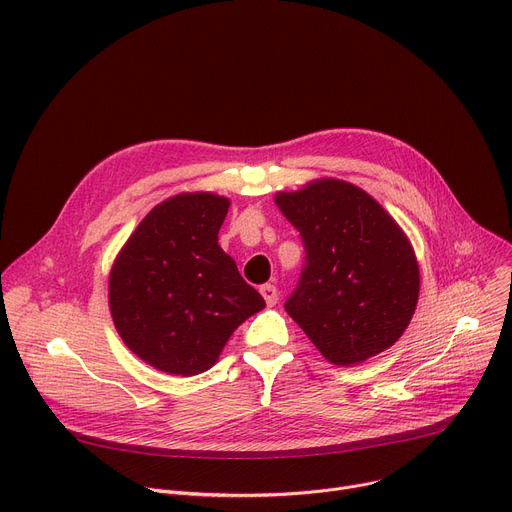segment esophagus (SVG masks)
I'll list each match as a JSON object with an SVG mask.
<instances>
[{"label":"esophagus","instance_id":"obj_1","mask_svg":"<svg viewBox=\"0 0 512 512\" xmlns=\"http://www.w3.org/2000/svg\"><path fill=\"white\" fill-rule=\"evenodd\" d=\"M261 294H263L265 303L270 305V307H274L278 303V288L274 284H263L261 286Z\"/></svg>","mask_w":512,"mask_h":512}]
</instances>
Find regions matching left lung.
I'll list each match as a JSON object with an SVG mask.
<instances>
[{"label": "left lung", "instance_id": "obj_1", "mask_svg": "<svg viewBox=\"0 0 512 512\" xmlns=\"http://www.w3.org/2000/svg\"><path fill=\"white\" fill-rule=\"evenodd\" d=\"M276 203L305 247L288 315L330 363L355 365L386 351L407 330L419 297L407 236L378 201L342 180L280 193Z\"/></svg>", "mask_w": 512, "mask_h": 512}]
</instances>
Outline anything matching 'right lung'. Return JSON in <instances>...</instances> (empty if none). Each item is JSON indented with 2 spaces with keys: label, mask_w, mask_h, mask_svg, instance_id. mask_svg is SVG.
Segmentation results:
<instances>
[{
  "label": "right lung",
  "mask_w": 512,
  "mask_h": 512,
  "mask_svg": "<svg viewBox=\"0 0 512 512\" xmlns=\"http://www.w3.org/2000/svg\"><path fill=\"white\" fill-rule=\"evenodd\" d=\"M230 201L178 195L147 213L110 276V309L130 351L159 371L197 375L242 321L265 307L218 232Z\"/></svg>",
  "instance_id": "1"
}]
</instances>
